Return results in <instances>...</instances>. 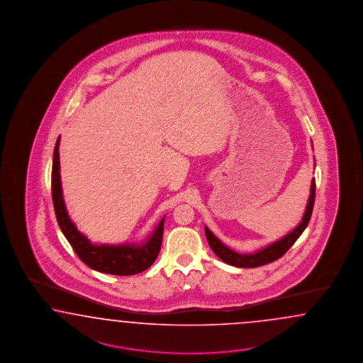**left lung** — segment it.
<instances>
[{"label": "left lung", "mask_w": 363, "mask_h": 363, "mask_svg": "<svg viewBox=\"0 0 363 363\" xmlns=\"http://www.w3.org/2000/svg\"><path fill=\"white\" fill-rule=\"evenodd\" d=\"M314 201H315V179H313V182H311L308 206H306V211L303 214V218L301 220V223L298 225L294 230L290 231L287 235H285L284 238H281V240H278L274 243L266 246L264 249H261L257 253H235V252H233L231 249H229L228 246H225L208 228H205V234H206V238H208V242H209L210 247H211V250L214 253L220 257L223 262L231 264V266H237V267H258V266H262V264H270V262H273L275 259L281 258L294 245V242L297 241L299 235L306 229L308 220L311 218Z\"/></svg>", "instance_id": "left-lung-1"}]
</instances>
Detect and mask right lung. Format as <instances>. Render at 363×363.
Instances as JSON below:
<instances>
[{
	"label": "right lung",
	"instance_id": "1",
	"mask_svg": "<svg viewBox=\"0 0 363 363\" xmlns=\"http://www.w3.org/2000/svg\"><path fill=\"white\" fill-rule=\"evenodd\" d=\"M60 137L57 140L53 153L52 167V198L55 205V217L60 229L66 240L72 245L79 259L93 270L113 275L138 274L149 269L157 259L161 250L164 222L160 220L153 234L143 245H93L88 238L77 230L76 225L69 218L65 202L62 198L61 178H60V154H58Z\"/></svg>",
	"mask_w": 363,
	"mask_h": 363
}]
</instances>
